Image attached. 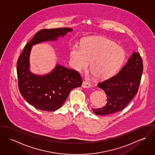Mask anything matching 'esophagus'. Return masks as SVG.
<instances>
[{
    "label": "esophagus",
    "instance_id": "esophagus-1",
    "mask_svg": "<svg viewBox=\"0 0 155 155\" xmlns=\"http://www.w3.org/2000/svg\"><path fill=\"white\" fill-rule=\"evenodd\" d=\"M90 87H91V85L88 83V82L85 81H83V83L82 84V87H83V88H90Z\"/></svg>",
    "mask_w": 155,
    "mask_h": 155
}]
</instances>
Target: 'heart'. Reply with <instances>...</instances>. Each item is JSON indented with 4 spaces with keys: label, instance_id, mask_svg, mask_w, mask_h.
Segmentation results:
<instances>
[{
    "label": "heart",
    "instance_id": "1",
    "mask_svg": "<svg viewBox=\"0 0 155 155\" xmlns=\"http://www.w3.org/2000/svg\"><path fill=\"white\" fill-rule=\"evenodd\" d=\"M126 58L124 50L111 40L100 36L83 39L81 48L73 47L70 60L78 71L86 70L90 64V71L98 79H106L113 75Z\"/></svg>",
    "mask_w": 155,
    "mask_h": 155
}]
</instances>
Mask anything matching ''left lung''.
I'll return each instance as SVG.
<instances>
[{
    "mask_svg": "<svg viewBox=\"0 0 155 155\" xmlns=\"http://www.w3.org/2000/svg\"><path fill=\"white\" fill-rule=\"evenodd\" d=\"M143 69L140 54L133 52L126 64L116 75L97 84L106 94L107 103L101 108H93L94 113L110 115L124 108L137 93Z\"/></svg>",
    "mask_w": 155,
    "mask_h": 155,
    "instance_id": "left-lung-1",
    "label": "left lung"
}]
</instances>
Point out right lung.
Returning <instances> with one entry per match:
<instances>
[{
    "label": "right lung",
    "mask_w": 155,
    "mask_h": 155,
    "mask_svg": "<svg viewBox=\"0 0 155 155\" xmlns=\"http://www.w3.org/2000/svg\"><path fill=\"white\" fill-rule=\"evenodd\" d=\"M70 28L41 29L25 45L16 65L18 87L25 100L36 108L47 111L59 109L72 89L82 85L80 73L57 64L55 68L44 75L32 74L29 70V55L32 47L63 37Z\"/></svg>",
    "instance_id": "right-lung-1"
}]
</instances>
